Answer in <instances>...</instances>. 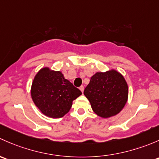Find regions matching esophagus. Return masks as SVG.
I'll use <instances>...</instances> for the list:
<instances>
[{
	"mask_svg": "<svg viewBox=\"0 0 159 159\" xmlns=\"http://www.w3.org/2000/svg\"><path fill=\"white\" fill-rule=\"evenodd\" d=\"M80 90H81L82 93H83V91H84V86H80Z\"/></svg>",
	"mask_w": 159,
	"mask_h": 159,
	"instance_id": "esophagus-1",
	"label": "esophagus"
}]
</instances>
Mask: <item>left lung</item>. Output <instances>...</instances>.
<instances>
[{
    "label": "left lung",
    "instance_id": "left-lung-1",
    "mask_svg": "<svg viewBox=\"0 0 159 159\" xmlns=\"http://www.w3.org/2000/svg\"><path fill=\"white\" fill-rule=\"evenodd\" d=\"M128 85L116 70L96 73L84 89L93 112L102 118L117 115L128 99Z\"/></svg>",
    "mask_w": 159,
    "mask_h": 159
}]
</instances>
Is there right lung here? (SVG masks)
Returning <instances> with one entry per match:
<instances>
[{
  "label": "right lung",
  "mask_w": 159,
  "mask_h": 159,
  "mask_svg": "<svg viewBox=\"0 0 159 159\" xmlns=\"http://www.w3.org/2000/svg\"><path fill=\"white\" fill-rule=\"evenodd\" d=\"M82 92L65 79L60 71L41 69L34 77L31 86V97L44 115L61 118L70 111L73 101Z\"/></svg>",
  "instance_id": "1"
}]
</instances>
